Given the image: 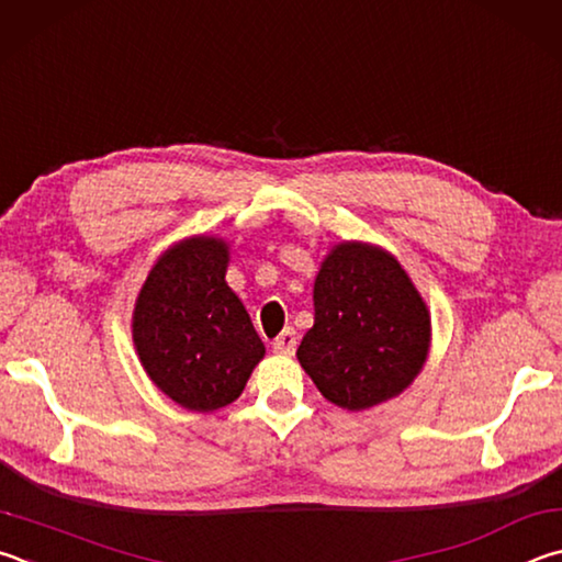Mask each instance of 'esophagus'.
<instances>
[{
    "mask_svg": "<svg viewBox=\"0 0 562 562\" xmlns=\"http://www.w3.org/2000/svg\"><path fill=\"white\" fill-rule=\"evenodd\" d=\"M299 346V333L293 328H286L281 333L279 338L273 340V352H279V356H293Z\"/></svg>",
    "mask_w": 562,
    "mask_h": 562,
    "instance_id": "obj_1",
    "label": "esophagus"
}]
</instances>
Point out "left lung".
I'll return each mask as SVG.
<instances>
[{
    "label": "left lung",
    "mask_w": 562,
    "mask_h": 562,
    "mask_svg": "<svg viewBox=\"0 0 562 562\" xmlns=\"http://www.w3.org/2000/svg\"><path fill=\"white\" fill-rule=\"evenodd\" d=\"M313 313L296 358L321 395L348 412L402 395L429 358L427 303L397 256L378 244L330 246L313 283Z\"/></svg>",
    "instance_id": "8db88e82"
}]
</instances>
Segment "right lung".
I'll use <instances>...</instances> for the list:
<instances>
[{"mask_svg":"<svg viewBox=\"0 0 562 562\" xmlns=\"http://www.w3.org/2000/svg\"><path fill=\"white\" fill-rule=\"evenodd\" d=\"M229 241L192 234L157 256L133 308V346L147 378L190 412L241 395L266 356L241 299L226 283Z\"/></svg>","mask_w":562,"mask_h":562,"instance_id":"add662e5","label":"right lung"}]
</instances>
